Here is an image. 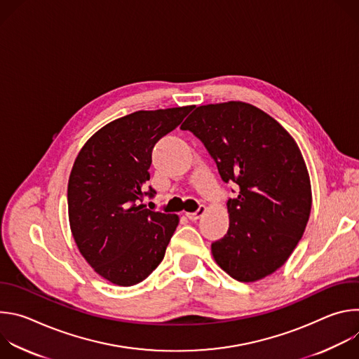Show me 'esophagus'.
Listing matches in <instances>:
<instances>
[{"label": "esophagus", "instance_id": "1", "mask_svg": "<svg viewBox=\"0 0 359 359\" xmlns=\"http://www.w3.org/2000/svg\"><path fill=\"white\" fill-rule=\"evenodd\" d=\"M204 213H206V206H203V204H200L198 209H197L194 213H186V217H187L189 220L194 222V220H198Z\"/></svg>", "mask_w": 359, "mask_h": 359}]
</instances>
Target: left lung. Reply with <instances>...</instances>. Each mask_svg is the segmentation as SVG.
<instances>
[{
	"mask_svg": "<svg viewBox=\"0 0 359 359\" xmlns=\"http://www.w3.org/2000/svg\"><path fill=\"white\" fill-rule=\"evenodd\" d=\"M180 129L201 140L223 182L237 190L227 201V234L212 243L216 263L243 283L273 274L297 247L311 212L298 144L276 119L244 102L198 107Z\"/></svg>",
	"mask_w": 359,
	"mask_h": 359,
	"instance_id": "8db88e82",
	"label": "left lung"
}]
</instances>
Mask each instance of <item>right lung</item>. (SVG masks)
<instances>
[{
	"label": "right lung",
	"instance_id": "obj_1",
	"mask_svg": "<svg viewBox=\"0 0 359 359\" xmlns=\"http://www.w3.org/2000/svg\"><path fill=\"white\" fill-rule=\"evenodd\" d=\"M193 107L137 111L99 129L81 149L68 182V213L75 243L105 280L129 287L143 281L165 257L179 224L176 215L142 204L151 150Z\"/></svg>",
	"mask_w": 359,
	"mask_h": 359
}]
</instances>
